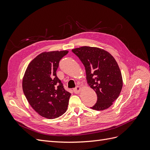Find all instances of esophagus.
I'll use <instances>...</instances> for the list:
<instances>
[{
	"instance_id": "obj_1",
	"label": "esophagus",
	"mask_w": 150,
	"mask_h": 150,
	"mask_svg": "<svg viewBox=\"0 0 150 150\" xmlns=\"http://www.w3.org/2000/svg\"><path fill=\"white\" fill-rule=\"evenodd\" d=\"M81 89V87H80V86H76V88L73 89V91H74V93L77 94V93H79Z\"/></svg>"
}]
</instances>
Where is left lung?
<instances>
[{"instance_id": "8db88e82", "label": "left lung", "mask_w": 150, "mask_h": 150, "mask_svg": "<svg viewBox=\"0 0 150 150\" xmlns=\"http://www.w3.org/2000/svg\"><path fill=\"white\" fill-rule=\"evenodd\" d=\"M72 51L83 62L88 83L97 94L96 103L91 108L101 111L110 108L122 87L121 73L115 58L98 47L83 46Z\"/></svg>"}]
</instances>
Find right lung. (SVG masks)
<instances>
[{
    "label": "right lung",
    "instance_id": "right-lung-1",
    "mask_svg": "<svg viewBox=\"0 0 150 150\" xmlns=\"http://www.w3.org/2000/svg\"><path fill=\"white\" fill-rule=\"evenodd\" d=\"M67 51L43 52L32 61L25 71L22 89L31 107L39 115L54 119L66 111L71 93L64 88L56 71Z\"/></svg>",
    "mask_w": 150,
    "mask_h": 150
}]
</instances>
